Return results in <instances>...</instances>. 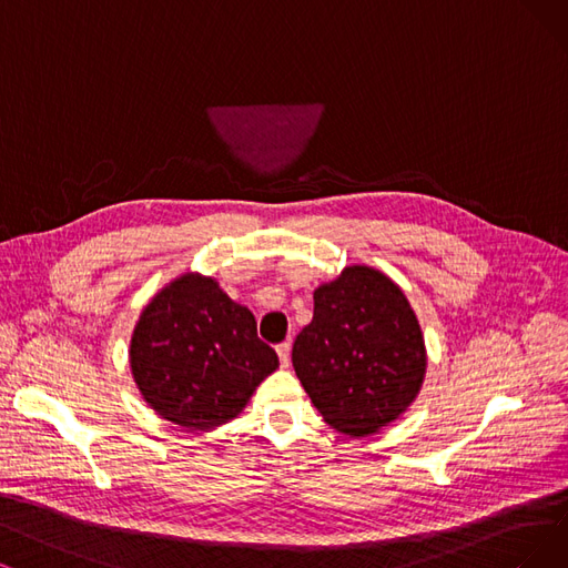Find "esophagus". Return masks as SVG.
Masks as SVG:
<instances>
[{"label": "esophagus", "mask_w": 568, "mask_h": 568, "mask_svg": "<svg viewBox=\"0 0 568 568\" xmlns=\"http://www.w3.org/2000/svg\"><path fill=\"white\" fill-rule=\"evenodd\" d=\"M277 354H280V363H282V366L288 368V363H291V339H286V343L277 345Z\"/></svg>", "instance_id": "esophagus-1"}]
</instances>
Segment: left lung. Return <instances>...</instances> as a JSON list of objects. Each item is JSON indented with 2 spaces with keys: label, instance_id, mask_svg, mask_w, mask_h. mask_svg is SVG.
<instances>
[{
  "label": "left lung",
  "instance_id": "obj_1",
  "mask_svg": "<svg viewBox=\"0 0 568 568\" xmlns=\"http://www.w3.org/2000/svg\"><path fill=\"white\" fill-rule=\"evenodd\" d=\"M293 368L324 422L373 436L417 398L426 347L403 288L371 265H347L314 288V316L291 352Z\"/></svg>",
  "mask_w": 568,
  "mask_h": 568
}]
</instances>
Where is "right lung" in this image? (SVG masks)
<instances>
[{"instance_id":"right-lung-1","label":"right lung","mask_w":568,"mask_h":568,"mask_svg":"<svg viewBox=\"0 0 568 568\" xmlns=\"http://www.w3.org/2000/svg\"><path fill=\"white\" fill-rule=\"evenodd\" d=\"M277 368L252 310L200 272H184L158 291L130 337V371L142 398L186 430L235 419Z\"/></svg>"}]
</instances>
